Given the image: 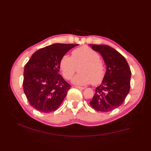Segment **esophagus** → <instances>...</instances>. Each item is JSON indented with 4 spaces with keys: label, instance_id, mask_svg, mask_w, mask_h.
Instances as JSON below:
<instances>
[{
    "label": "esophagus",
    "instance_id": "esophagus-1",
    "mask_svg": "<svg viewBox=\"0 0 151 151\" xmlns=\"http://www.w3.org/2000/svg\"><path fill=\"white\" fill-rule=\"evenodd\" d=\"M74 87H75V88L79 89H84V88H84V87H81V86H74Z\"/></svg>",
    "mask_w": 151,
    "mask_h": 151
}]
</instances>
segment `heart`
Returning <instances> with one entry per match:
<instances>
[{
    "label": "heart",
    "instance_id": "heart-1",
    "mask_svg": "<svg viewBox=\"0 0 151 151\" xmlns=\"http://www.w3.org/2000/svg\"><path fill=\"white\" fill-rule=\"evenodd\" d=\"M79 73L72 80L73 84L85 86L92 82L100 84L104 79L106 67L97 51L88 46L76 48L71 52V56L64 54L59 63L62 75L66 80L72 78L79 67Z\"/></svg>",
    "mask_w": 151,
    "mask_h": 151
}]
</instances>
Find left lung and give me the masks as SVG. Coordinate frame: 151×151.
I'll list each match as a JSON object with an SVG mask.
<instances>
[{"label": "left lung", "instance_id": "1", "mask_svg": "<svg viewBox=\"0 0 151 151\" xmlns=\"http://www.w3.org/2000/svg\"><path fill=\"white\" fill-rule=\"evenodd\" d=\"M103 58L106 72L101 84L89 102L95 110L108 112L123 103L130 88L131 70L126 59L113 48L106 45H89Z\"/></svg>", "mask_w": 151, "mask_h": 151}]
</instances>
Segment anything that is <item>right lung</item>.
<instances>
[{"label": "right lung", "mask_w": 151, "mask_h": 151, "mask_svg": "<svg viewBox=\"0 0 151 151\" xmlns=\"http://www.w3.org/2000/svg\"><path fill=\"white\" fill-rule=\"evenodd\" d=\"M77 44L56 43L35 52L24 66L23 89L31 106L43 113L56 110L70 88L60 71L61 58Z\"/></svg>", "instance_id": "1"}]
</instances>
